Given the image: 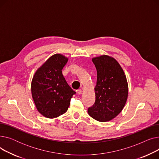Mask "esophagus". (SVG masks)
I'll return each instance as SVG.
<instances>
[{"instance_id":"obj_1","label":"esophagus","mask_w":159,"mask_h":159,"mask_svg":"<svg viewBox=\"0 0 159 159\" xmlns=\"http://www.w3.org/2000/svg\"><path fill=\"white\" fill-rule=\"evenodd\" d=\"M76 92L78 93V94H81V93H82V90H81V89H77V90H76Z\"/></svg>"}]
</instances>
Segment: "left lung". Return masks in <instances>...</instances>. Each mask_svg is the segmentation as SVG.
<instances>
[{"instance_id": "left-lung-1", "label": "left lung", "mask_w": 159, "mask_h": 159, "mask_svg": "<svg viewBox=\"0 0 159 159\" xmlns=\"http://www.w3.org/2000/svg\"><path fill=\"white\" fill-rule=\"evenodd\" d=\"M97 73L94 88L95 102L88 109L90 116L99 122L115 118L123 110L128 96L126 75L115 58L106 55L92 58Z\"/></svg>"}]
</instances>
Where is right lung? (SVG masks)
Masks as SVG:
<instances>
[{
	"label": "right lung",
	"instance_id": "obj_1",
	"mask_svg": "<svg viewBox=\"0 0 159 159\" xmlns=\"http://www.w3.org/2000/svg\"><path fill=\"white\" fill-rule=\"evenodd\" d=\"M68 61V57L55 54L39 67L33 77L32 98L38 111L46 118H57L66 113L75 94L62 73Z\"/></svg>",
	"mask_w": 159,
	"mask_h": 159
}]
</instances>
